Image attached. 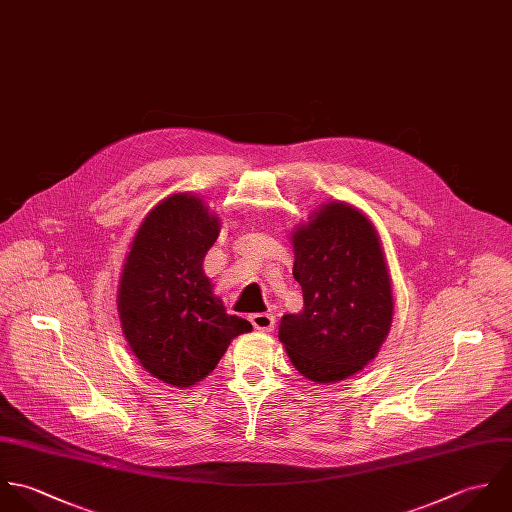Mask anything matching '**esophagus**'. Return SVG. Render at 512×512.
<instances>
[{"label": "esophagus", "instance_id": "obj_1", "mask_svg": "<svg viewBox=\"0 0 512 512\" xmlns=\"http://www.w3.org/2000/svg\"><path fill=\"white\" fill-rule=\"evenodd\" d=\"M249 320L261 332H271L275 328V316L269 312H255L249 316Z\"/></svg>", "mask_w": 512, "mask_h": 512}]
</instances>
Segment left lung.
<instances>
[{"mask_svg":"<svg viewBox=\"0 0 512 512\" xmlns=\"http://www.w3.org/2000/svg\"><path fill=\"white\" fill-rule=\"evenodd\" d=\"M291 241L305 307L281 318L279 340L305 378L340 382L376 358L392 326L394 297L380 235L354 205L330 202Z\"/></svg>","mask_w":512,"mask_h":512,"instance_id":"1","label":"left lung"}]
</instances>
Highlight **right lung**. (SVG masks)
Instances as JSON below:
<instances>
[{
  "label": "right lung",
  "mask_w": 512,
  "mask_h": 512,
  "mask_svg": "<svg viewBox=\"0 0 512 512\" xmlns=\"http://www.w3.org/2000/svg\"><path fill=\"white\" fill-rule=\"evenodd\" d=\"M219 217L192 194L156 205L136 231L118 285L124 338L146 372L190 388L217 366L251 322L227 314L204 273Z\"/></svg>",
  "instance_id": "1"
}]
</instances>
